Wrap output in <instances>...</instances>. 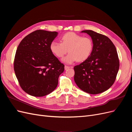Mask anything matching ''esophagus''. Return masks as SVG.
<instances>
[{
	"instance_id": "obj_1",
	"label": "esophagus",
	"mask_w": 132,
	"mask_h": 132,
	"mask_svg": "<svg viewBox=\"0 0 132 132\" xmlns=\"http://www.w3.org/2000/svg\"><path fill=\"white\" fill-rule=\"evenodd\" d=\"M70 68H71V67H69V66H67V65H65V67H64V69H65V70H67V69H69Z\"/></svg>"
}]
</instances>
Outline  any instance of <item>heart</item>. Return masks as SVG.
<instances>
[{
  "label": "heart",
  "instance_id": "heart-1",
  "mask_svg": "<svg viewBox=\"0 0 132 132\" xmlns=\"http://www.w3.org/2000/svg\"><path fill=\"white\" fill-rule=\"evenodd\" d=\"M61 43L53 41L50 44L52 53L58 58L63 57L67 52L69 53L62 59V62L70 64L75 61L82 62L89 57L93 49V42L88 37L70 32L61 37Z\"/></svg>",
  "mask_w": 132,
  "mask_h": 132
}]
</instances>
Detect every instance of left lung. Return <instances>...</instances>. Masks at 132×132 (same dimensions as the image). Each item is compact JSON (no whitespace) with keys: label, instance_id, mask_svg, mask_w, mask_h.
Returning <instances> with one entry per match:
<instances>
[{"label":"left lung","instance_id":"1","mask_svg":"<svg viewBox=\"0 0 132 132\" xmlns=\"http://www.w3.org/2000/svg\"><path fill=\"white\" fill-rule=\"evenodd\" d=\"M93 42L89 57L74 67V79L77 86L90 94H98L113 84L119 67L116 47L105 35L92 30H84Z\"/></svg>","mask_w":132,"mask_h":132}]
</instances>
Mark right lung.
Instances as JSON below:
<instances>
[{
  "label": "right lung",
  "mask_w": 132,
  "mask_h": 132,
  "mask_svg": "<svg viewBox=\"0 0 132 132\" xmlns=\"http://www.w3.org/2000/svg\"><path fill=\"white\" fill-rule=\"evenodd\" d=\"M58 34L35 31L23 38L18 47L14 63L16 77L22 89L33 96H44L54 91L64 70V65L50 47Z\"/></svg>",
  "instance_id": "obj_1"
}]
</instances>
